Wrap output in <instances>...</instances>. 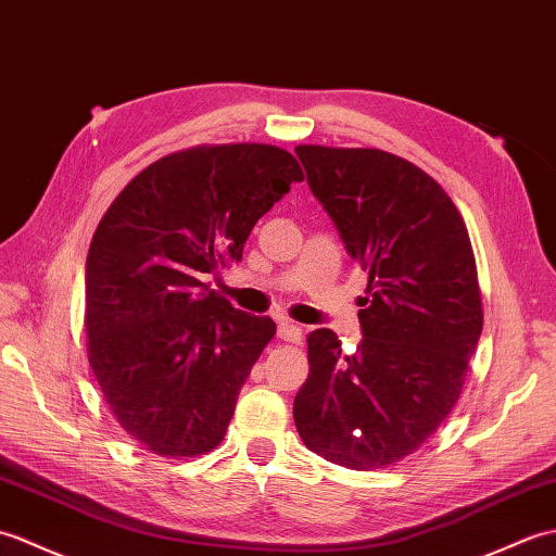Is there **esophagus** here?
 <instances>
[{"label":"esophagus","mask_w":556,"mask_h":556,"mask_svg":"<svg viewBox=\"0 0 556 556\" xmlns=\"http://www.w3.org/2000/svg\"><path fill=\"white\" fill-rule=\"evenodd\" d=\"M278 338L286 340V342H300L302 340V328L298 324H290V320H280Z\"/></svg>","instance_id":"esophagus-1"}]
</instances>
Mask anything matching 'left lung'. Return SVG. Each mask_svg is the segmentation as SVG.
<instances>
[{
    "label": "left lung",
    "instance_id": "1",
    "mask_svg": "<svg viewBox=\"0 0 556 556\" xmlns=\"http://www.w3.org/2000/svg\"><path fill=\"white\" fill-rule=\"evenodd\" d=\"M306 182L368 270L354 354L309 332L294 426L324 459L368 471L414 454L450 416L483 330L462 214L426 170L380 150L300 144Z\"/></svg>",
    "mask_w": 556,
    "mask_h": 556
}]
</instances>
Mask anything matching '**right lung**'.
I'll use <instances>...</instances> for the list:
<instances>
[{"instance_id":"add662e5","label":"right lung","mask_w":556,"mask_h":556,"mask_svg":"<svg viewBox=\"0 0 556 556\" xmlns=\"http://www.w3.org/2000/svg\"><path fill=\"white\" fill-rule=\"evenodd\" d=\"M304 180L274 144H214L140 170L106 208L85 264L88 359L111 414L159 456L224 440L240 388L276 336L202 276L240 262L254 224Z\"/></svg>"}]
</instances>
